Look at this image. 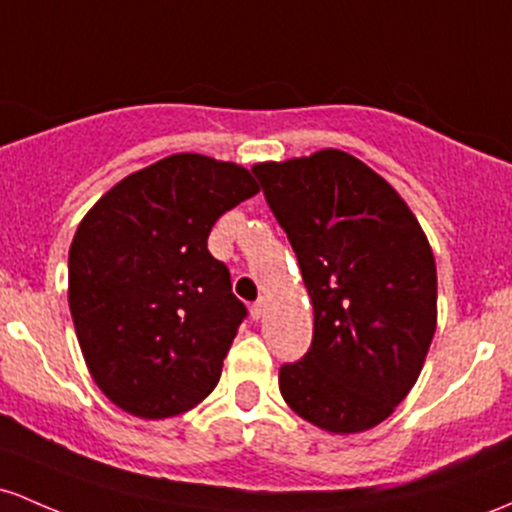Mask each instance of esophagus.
Instances as JSON below:
<instances>
[{
  "label": "esophagus",
  "mask_w": 512,
  "mask_h": 512,
  "mask_svg": "<svg viewBox=\"0 0 512 512\" xmlns=\"http://www.w3.org/2000/svg\"><path fill=\"white\" fill-rule=\"evenodd\" d=\"M265 311H267V301H265V299H260V301H255V303H252V308H250V316L255 318V320H260L262 316H265Z\"/></svg>",
  "instance_id": "34e87169"
}]
</instances>
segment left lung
<instances>
[{"label": "left lung", "instance_id": "obj_1", "mask_svg": "<svg viewBox=\"0 0 512 512\" xmlns=\"http://www.w3.org/2000/svg\"><path fill=\"white\" fill-rule=\"evenodd\" d=\"M252 172L313 303V342L279 369V391L320 430L374 428L413 389L435 335L428 238L396 189L342 150Z\"/></svg>", "mask_w": 512, "mask_h": 512}]
</instances>
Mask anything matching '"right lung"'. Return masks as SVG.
Returning <instances> with one entry per match:
<instances>
[{
  "instance_id": "right-lung-1",
  "label": "right lung",
  "mask_w": 512,
  "mask_h": 512,
  "mask_svg": "<svg viewBox=\"0 0 512 512\" xmlns=\"http://www.w3.org/2000/svg\"><path fill=\"white\" fill-rule=\"evenodd\" d=\"M257 192L245 167L179 153L128 174L82 218L67 301L89 374L126 413L172 418L216 389L247 308L209 233Z\"/></svg>"
}]
</instances>
